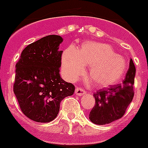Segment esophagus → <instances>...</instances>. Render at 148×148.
<instances>
[{
  "label": "esophagus",
  "mask_w": 148,
  "mask_h": 148,
  "mask_svg": "<svg viewBox=\"0 0 148 148\" xmlns=\"http://www.w3.org/2000/svg\"><path fill=\"white\" fill-rule=\"evenodd\" d=\"M86 91L84 89H82L81 88H76L75 89V95H77V96H82V95H85Z\"/></svg>",
  "instance_id": "34e87169"
}]
</instances>
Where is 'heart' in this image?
I'll return each mask as SVG.
<instances>
[{"label": "heart", "mask_w": 148, "mask_h": 148, "mask_svg": "<svg viewBox=\"0 0 148 148\" xmlns=\"http://www.w3.org/2000/svg\"><path fill=\"white\" fill-rule=\"evenodd\" d=\"M61 65L65 77L71 81L84 74V66H89V77L100 88L117 84L127 71L125 58L115 53L111 46L99 42H86L79 50L68 47L63 53Z\"/></svg>", "instance_id": "obj_1"}]
</instances>
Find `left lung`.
I'll return each mask as SVG.
<instances>
[{
	"label": "left lung",
	"mask_w": 148,
	"mask_h": 148,
	"mask_svg": "<svg viewBox=\"0 0 148 148\" xmlns=\"http://www.w3.org/2000/svg\"><path fill=\"white\" fill-rule=\"evenodd\" d=\"M135 66L132 59L129 69L121 84L101 89L94 94L95 105L90 112L89 119L98 125L110 124L123 117L133 100Z\"/></svg>",
	"instance_id": "8db88e82"
}]
</instances>
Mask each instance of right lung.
<instances>
[{
	"instance_id": "obj_1",
	"label": "right lung",
	"mask_w": 148,
	"mask_h": 148,
	"mask_svg": "<svg viewBox=\"0 0 148 148\" xmlns=\"http://www.w3.org/2000/svg\"><path fill=\"white\" fill-rule=\"evenodd\" d=\"M63 38L48 35L27 45L16 64L14 92L21 110L32 121L55 119L63 99L71 96L74 86L60 75Z\"/></svg>"
}]
</instances>
